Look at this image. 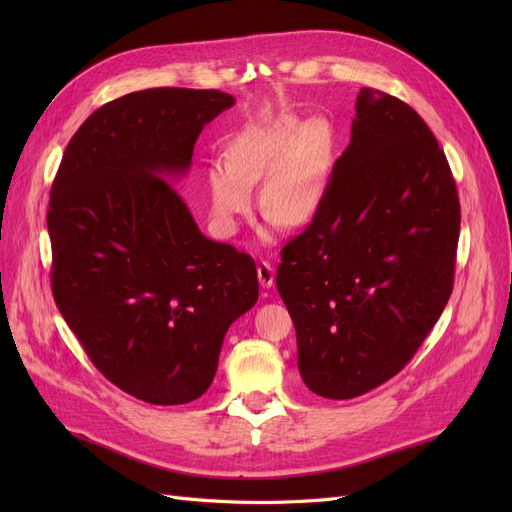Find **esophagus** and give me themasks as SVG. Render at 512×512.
<instances>
[{
	"label": "esophagus",
	"mask_w": 512,
	"mask_h": 512,
	"mask_svg": "<svg viewBox=\"0 0 512 512\" xmlns=\"http://www.w3.org/2000/svg\"><path fill=\"white\" fill-rule=\"evenodd\" d=\"M256 273H258V282L262 288H271L273 282H275V269L269 265V262H258L256 267Z\"/></svg>",
	"instance_id": "34e87169"
}]
</instances>
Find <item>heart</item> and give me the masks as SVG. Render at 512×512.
I'll list each match as a JSON object with an SVG mask.
<instances>
[{
	"label": "heart",
	"mask_w": 512,
	"mask_h": 512,
	"mask_svg": "<svg viewBox=\"0 0 512 512\" xmlns=\"http://www.w3.org/2000/svg\"><path fill=\"white\" fill-rule=\"evenodd\" d=\"M333 145L335 132L327 119L301 123L282 117L237 134L228 145V160L207 168L215 224L226 235L237 232L239 220L252 209V185L260 179H265L260 185L262 209L292 224L312 218L327 185Z\"/></svg>",
	"instance_id": "heart-1"
}]
</instances>
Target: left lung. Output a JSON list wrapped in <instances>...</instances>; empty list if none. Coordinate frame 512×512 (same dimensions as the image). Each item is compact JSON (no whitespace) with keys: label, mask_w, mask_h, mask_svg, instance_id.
<instances>
[{"label":"left lung","mask_w":512,"mask_h":512,"mask_svg":"<svg viewBox=\"0 0 512 512\" xmlns=\"http://www.w3.org/2000/svg\"><path fill=\"white\" fill-rule=\"evenodd\" d=\"M314 220L288 241L277 290L312 393L352 399L423 344L453 292L457 185L414 108L363 87Z\"/></svg>","instance_id":"left-lung-1"}]
</instances>
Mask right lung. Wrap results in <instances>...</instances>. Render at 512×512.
Returning <instances> with one entry per match:
<instances>
[{"label":"right lung","instance_id":"obj_1","mask_svg":"<svg viewBox=\"0 0 512 512\" xmlns=\"http://www.w3.org/2000/svg\"><path fill=\"white\" fill-rule=\"evenodd\" d=\"M235 98L156 87L100 106L51 188V286L104 378L156 406L188 404L218 369L228 327L258 301L254 258L207 239L166 177Z\"/></svg>","mask_w":512,"mask_h":512}]
</instances>
